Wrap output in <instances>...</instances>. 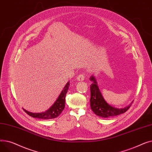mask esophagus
<instances>
[{
    "label": "esophagus",
    "mask_w": 152,
    "mask_h": 152,
    "mask_svg": "<svg viewBox=\"0 0 152 152\" xmlns=\"http://www.w3.org/2000/svg\"><path fill=\"white\" fill-rule=\"evenodd\" d=\"M85 78V74L84 73H81L80 75H79L77 77V79L78 81H83Z\"/></svg>",
    "instance_id": "34e87169"
}]
</instances>
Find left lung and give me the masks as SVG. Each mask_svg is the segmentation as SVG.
<instances>
[{
	"mask_svg": "<svg viewBox=\"0 0 152 152\" xmlns=\"http://www.w3.org/2000/svg\"><path fill=\"white\" fill-rule=\"evenodd\" d=\"M91 80L94 81L90 86L91 87V107L92 110L99 116L110 118L125 113L131 107V104L124 108H115L109 105L103 99L99 91L94 77L91 76Z\"/></svg>",
	"mask_w": 152,
	"mask_h": 152,
	"instance_id": "left-lung-1",
	"label": "left lung"
}]
</instances>
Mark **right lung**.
<instances>
[{
    "instance_id": "obj_1",
    "label": "right lung",
    "mask_w": 152,
    "mask_h": 152,
    "mask_svg": "<svg viewBox=\"0 0 152 152\" xmlns=\"http://www.w3.org/2000/svg\"><path fill=\"white\" fill-rule=\"evenodd\" d=\"M69 82H68L65 87L63 88V91H61V94H60L57 100L55 101V102L53 103V105L49 110L45 111V112L34 113L29 112V111H28L25 109H23V110L25 111L28 115L35 118L49 119L57 118L61 114L64 108H65V97L69 88Z\"/></svg>"
}]
</instances>
